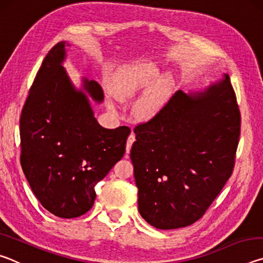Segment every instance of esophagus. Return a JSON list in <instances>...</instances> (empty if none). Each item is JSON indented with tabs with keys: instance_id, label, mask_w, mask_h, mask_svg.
<instances>
[{
	"instance_id": "1",
	"label": "esophagus",
	"mask_w": 263,
	"mask_h": 263,
	"mask_svg": "<svg viewBox=\"0 0 263 263\" xmlns=\"http://www.w3.org/2000/svg\"><path fill=\"white\" fill-rule=\"evenodd\" d=\"M136 140V135L133 132H131V135L128 136L127 138V141H126V158H127V154L130 153V149H131V146L133 142Z\"/></svg>"
}]
</instances>
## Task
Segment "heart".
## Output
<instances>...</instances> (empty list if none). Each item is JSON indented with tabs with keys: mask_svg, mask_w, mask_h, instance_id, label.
I'll return each mask as SVG.
<instances>
[{
	"mask_svg": "<svg viewBox=\"0 0 263 263\" xmlns=\"http://www.w3.org/2000/svg\"><path fill=\"white\" fill-rule=\"evenodd\" d=\"M159 77V69L153 65H139L119 75L116 82L115 94L122 101H130L141 95L152 86ZM163 89L157 87L148 91L139 103L140 112L151 115L161 104Z\"/></svg>",
	"mask_w": 263,
	"mask_h": 263,
	"instance_id": "obj_1",
	"label": "heart"
}]
</instances>
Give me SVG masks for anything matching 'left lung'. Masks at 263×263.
<instances>
[{"label": "left lung", "mask_w": 263, "mask_h": 263, "mask_svg": "<svg viewBox=\"0 0 263 263\" xmlns=\"http://www.w3.org/2000/svg\"><path fill=\"white\" fill-rule=\"evenodd\" d=\"M240 126L229 75L204 92L177 90L138 124L130 157L141 217L160 230L201 219L232 175Z\"/></svg>", "instance_id": "left-lung-1"}]
</instances>
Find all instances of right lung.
Returning a JSON list of instances; mask_svg holds the SVG:
<instances>
[{"label":"right lung","mask_w":263,"mask_h":263,"mask_svg":"<svg viewBox=\"0 0 263 263\" xmlns=\"http://www.w3.org/2000/svg\"><path fill=\"white\" fill-rule=\"evenodd\" d=\"M65 43L53 46L29 90L20 118L21 166L42 205L60 218H77L94 205V186L125 153L130 127H102L87 96L77 91L61 62ZM97 102L103 89L86 81Z\"/></svg>","instance_id":"1"}]
</instances>
